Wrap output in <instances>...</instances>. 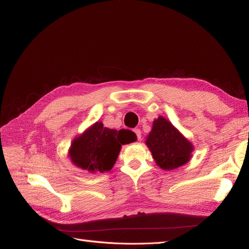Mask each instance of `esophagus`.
<instances>
[{
  "instance_id": "1",
  "label": "esophagus",
  "mask_w": 249,
  "mask_h": 249,
  "mask_svg": "<svg viewBox=\"0 0 249 249\" xmlns=\"http://www.w3.org/2000/svg\"><path fill=\"white\" fill-rule=\"evenodd\" d=\"M134 133L136 134V136L138 138V140H141V131L139 129H135L134 130Z\"/></svg>"
}]
</instances>
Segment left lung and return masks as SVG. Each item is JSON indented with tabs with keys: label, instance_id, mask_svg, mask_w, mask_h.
I'll use <instances>...</instances> for the list:
<instances>
[{
	"label": "left lung",
	"instance_id": "1",
	"mask_svg": "<svg viewBox=\"0 0 249 249\" xmlns=\"http://www.w3.org/2000/svg\"><path fill=\"white\" fill-rule=\"evenodd\" d=\"M145 144L163 170H173L189 162L194 150L192 143L163 116L154 120Z\"/></svg>",
	"mask_w": 249,
	"mask_h": 249
}]
</instances>
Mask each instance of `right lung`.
Wrapping results in <instances>:
<instances>
[{
	"instance_id": "add662e5",
	"label": "right lung",
	"mask_w": 249,
	"mask_h": 249,
	"mask_svg": "<svg viewBox=\"0 0 249 249\" xmlns=\"http://www.w3.org/2000/svg\"><path fill=\"white\" fill-rule=\"evenodd\" d=\"M135 139L133 132L108 129L96 122L72 140L70 160L74 166L91 173L107 172L114 166L122 145Z\"/></svg>"
}]
</instances>
